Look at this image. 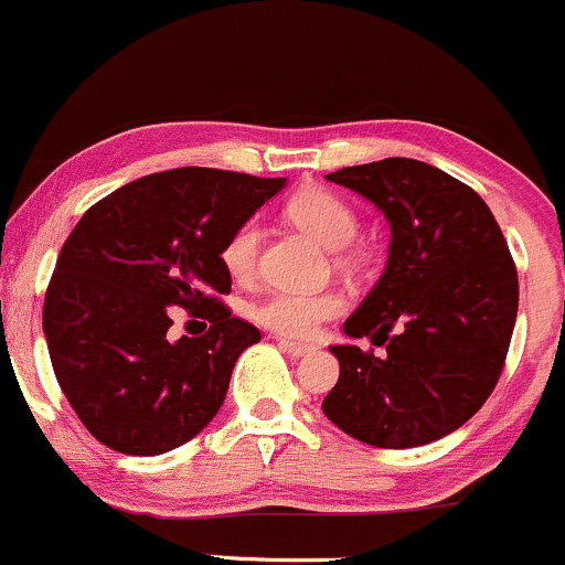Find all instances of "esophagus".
<instances>
[{
    "label": "esophagus",
    "instance_id": "esophagus-1",
    "mask_svg": "<svg viewBox=\"0 0 565 565\" xmlns=\"http://www.w3.org/2000/svg\"><path fill=\"white\" fill-rule=\"evenodd\" d=\"M280 349L282 351H288L290 356H307V354H312V345H307V343H296V340H280Z\"/></svg>",
    "mask_w": 565,
    "mask_h": 565
}]
</instances>
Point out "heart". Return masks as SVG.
Instances as JSON below:
<instances>
[{
    "label": "heart",
    "mask_w": 565,
    "mask_h": 565,
    "mask_svg": "<svg viewBox=\"0 0 565 565\" xmlns=\"http://www.w3.org/2000/svg\"><path fill=\"white\" fill-rule=\"evenodd\" d=\"M285 216L310 233L327 249H345L360 233V216L345 198L323 186H310L296 192L285 203ZM260 227L255 222H242L227 233L222 244V266L238 282L253 280L258 271ZM343 310V301L334 294H296V290H271L255 301L249 316L260 327L282 334V338H310L318 323L334 318Z\"/></svg>",
    "instance_id": "1"
}]
</instances>
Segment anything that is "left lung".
Instances as JSON below:
<instances>
[{
	"label": "left lung",
	"instance_id": "obj_1",
	"mask_svg": "<svg viewBox=\"0 0 565 565\" xmlns=\"http://www.w3.org/2000/svg\"><path fill=\"white\" fill-rule=\"evenodd\" d=\"M329 181L376 203L390 222L387 269L332 345L340 379L323 415L373 448H417L456 431L500 382L519 277L500 225L475 189L415 159L343 167Z\"/></svg>",
	"mask_w": 565,
	"mask_h": 565
}]
</instances>
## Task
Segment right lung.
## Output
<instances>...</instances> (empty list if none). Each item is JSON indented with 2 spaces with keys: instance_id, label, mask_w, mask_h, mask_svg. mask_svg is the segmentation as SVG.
<instances>
[{
  "instance_id": "1",
  "label": "right lung",
  "mask_w": 565,
  "mask_h": 565,
  "mask_svg": "<svg viewBox=\"0 0 565 565\" xmlns=\"http://www.w3.org/2000/svg\"><path fill=\"white\" fill-rule=\"evenodd\" d=\"M285 178L178 167L137 178L85 211L60 249L43 301L54 376L87 431L126 456L198 437L227 395L233 365L260 332L231 294L222 244ZM209 317L172 344L169 310Z\"/></svg>"
}]
</instances>
